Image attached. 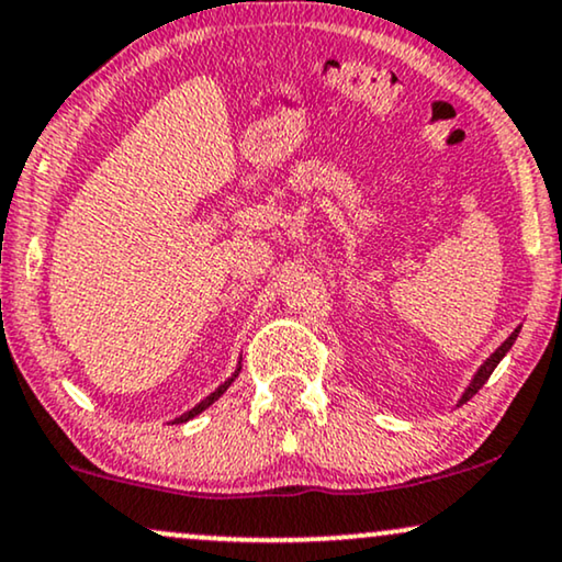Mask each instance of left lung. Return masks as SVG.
Returning a JSON list of instances; mask_svg holds the SVG:
<instances>
[{
    "mask_svg": "<svg viewBox=\"0 0 562 562\" xmlns=\"http://www.w3.org/2000/svg\"><path fill=\"white\" fill-rule=\"evenodd\" d=\"M516 336H519V328H514L512 336H508V339H506L504 344H501V347H498L496 351H493V355H491L488 359H485V362L481 364V368H477V372H475V375H473V380H470V385L465 387V393H462V398L458 401V406H462V403H468L470 398H473V395H475L477 391H481V387L485 385V380L491 378V372L496 370V364L501 362V359L506 357V351L514 347Z\"/></svg>",
    "mask_w": 562,
    "mask_h": 562,
    "instance_id": "8db88e82",
    "label": "left lung"
}]
</instances>
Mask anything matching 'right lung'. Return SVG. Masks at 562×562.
I'll list each match as a JSON object with an SVG mask.
<instances>
[{"label": "right lung", "instance_id": "right-lung-1", "mask_svg": "<svg viewBox=\"0 0 562 562\" xmlns=\"http://www.w3.org/2000/svg\"><path fill=\"white\" fill-rule=\"evenodd\" d=\"M238 372H241V362H238V364H236V372H234V375H231V378L226 380V383H221L218 387H215V391H213L211 395H207V398H205V401H200V403H198V406H194V408H190V411H187V414H182V416H177V418H175V422H171V424H184V422H190V418H194V416H198V414H203V411H205L207 406H213V403H215V401H218V398H221V395L228 391V387H231V383H234V380L238 378Z\"/></svg>", "mask_w": 562, "mask_h": 562}]
</instances>
